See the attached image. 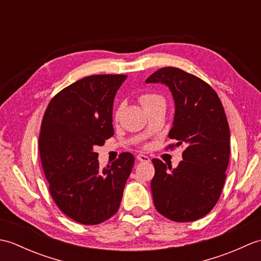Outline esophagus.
Instances as JSON below:
<instances>
[{
	"label": "esophagus",
	"mask_w": 261,
	"mask_h": 261,
	"mask_svg": "<svg viewBox=\"0 0 261 261\" xmlns=\"http://www.w3.org/2000/svg\"><path fill=\"white\" fill-rule=\"evenodd\" d=\"M137 159L141 163H149V162H150V158H149L148 156H145V154H141V153L137 154Z\"/></svg>",
	"instance_id": "esophagus-1"
}]
</instances>
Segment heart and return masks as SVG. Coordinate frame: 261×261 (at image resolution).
Returning <instances> with one entry per match:
<instances>
[{"label": "heart", "mask_w": 261, "mask_h": 261, "mask_svg": "<svg viewBox=\"0 0 261 261\" xmlns=\"http://www.w3.org/2000/svg\"><path fill=\"white\" fill-rule=\"evenodd\" d=\"M139 101L142 104V107L146 110L151 107H154V105L157 104H165V98L162 95H159V94L152 93V92L142 93L139 96Z\"/></svg>", "instance_id": "1"}]
</instances>
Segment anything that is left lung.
Masks as SVG:
<instances>
[{"instance_id": "obj_1", "label": "left lung", "mask_w": 261, "mask_h": 261, "mask_svg": "<svg viewBox=\"0 0 261 261\" xmlns=\"http://www.w3.org/2000/svg\"><path fill=\"white\" fill-rule=\"evenodd\" d=\"M146 83L167 85L175 99L174 123L166 149L181 146L182 160L173 171L153 158V204L175 222L206 215L219 201L230 159V129L223 105L206 82L176 67H163ZM168 169H171V166Z\"/></svg>"}]
</instances>
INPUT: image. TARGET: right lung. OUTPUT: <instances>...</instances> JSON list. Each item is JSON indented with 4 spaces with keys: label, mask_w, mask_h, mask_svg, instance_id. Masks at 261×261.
<instances>
[{
    "label": "right lung",
    "mask_w": 261,
    "mask_h": 261,
    "mask_svg": "<svg viewBox=\"0 0 261 261\" xmlns=\"http://www.w3.org/2000/svg\"><path fill=\"white\" fill-rule=\"evenodd\" d=\"M126 75H92L55 95L43 114L39 152L49 192L59 210L81 224L94 225L120 207L134 154L122 152L101 169L95 146L114 135L113 101Z\"/></svg>",
    "instance_id": "obj_1"
}]
</instances>
